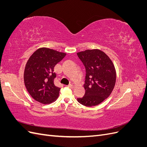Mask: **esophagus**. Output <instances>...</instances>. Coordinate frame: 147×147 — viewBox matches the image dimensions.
<instances>
[{
    "label": "esophagus",
    "mask_w": 147,
    "mask_h": 147,
    "mask_svg": "<svg viewBox=\"0 0 147 147\" xmlns=\"http://www.w3.org/2000/svg\"><path fill=\"white\" fill-rule=\"evenodd\" d=\"M68 87H69V88H71V89H74V86L72 84H69V85H68Z\"/></svg>",
    "instance_id": "obj_1"
}]
</instances>
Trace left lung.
<instances>
[{
	"label": "left lung",
	"instance_id": "8db88e82",
	"mask_svg": "<svg viewBox=\"0 0 147 147\" xmlns=\"http://www.w3.org/2000/svg\"><path fill=\"white\" fill-rule=\"evenodd\" d=\"M86 69L83 97L77 98L86 107L100 104L112 93L116 82V70L112 61L99 50H87L77 53Z\"/></svg>",
	"mask_w": 147,
	"mask_h": 147
}]
</instances>
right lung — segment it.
Wrapping results in <instances>:
<instances>
[{
	"label": "right lung",
	"mask_w": 147,
	"mask_h": 147,
	"mask_svg": "<svg viewBox=\"0 0 147 147\" xmlns=\"http://www.w3.org/2000/svg\"><path fill=\"white\" fill-rule=\"evenodd\" d=\"M65 55L64 53L41 48L29 57L25 67L24 80L28 92L35 100L48 104L57 98L61 88L54 84L56 77L54 67Z\"/></svg>",
	"instance_id": "1"
}]
</instances>
